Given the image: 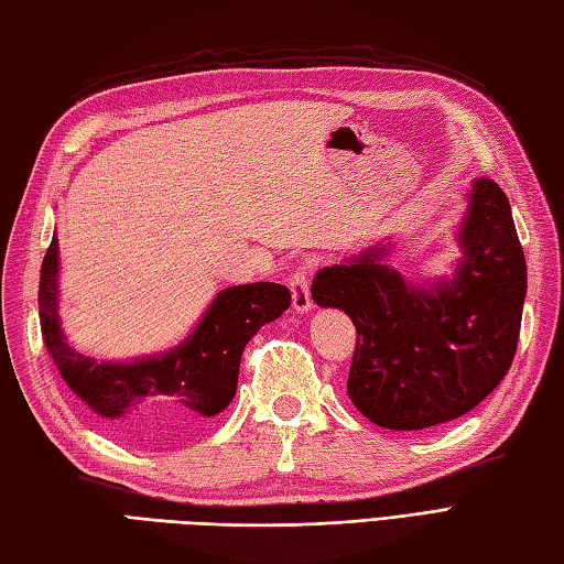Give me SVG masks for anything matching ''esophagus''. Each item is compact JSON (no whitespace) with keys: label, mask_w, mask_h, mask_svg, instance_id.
<instances>
[{"label":"esophagus","mask_w":564,"mask_h":564,"mask_svg":"<svg viewBox=\"0 0 564 564\" xmlns=\"http://www.w3.org/2000/svg\"><path fill=\"white\" fill-rule=\"evenodd\" d=\"M290 290H292V301H294V311L296 313H306L313 308V299H311V280H308V268L299 265L290 274Z\"/></svg>","instance_id":"1"}]
</instances>
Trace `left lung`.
<instances>
[{
  "label": "left lung",
  "instance_id": "1",
  "mask_svg": "<svg viewBox=\"0 0 564 564\" xmlns=\"http://www.w3.org/2000/svg\"><path fill=\"white\" fill-rule=\"evenodd\" d=\"M459 246L455 278L433 290L382 263V243L315 274V304L345 311L359 335L347 392L382 429L423 431L459 419L512 366L527 260L510 200L492 178H476L469 191Z\"/></svg>",
  "mask_w": 564,
  "mask_h": 564
}]
</instances>
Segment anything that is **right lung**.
Wrapping results in <instances>:
<instances>
[{
    "mask_svg": "<svg viewBox=\"0 0 564 564\" xmlns=\"http://www.w3.org/2000/svg\"><path fill=\"white\" fill-rule=\"evenodd\" d=\"M59 246L52 237L40 270V327L54 366L95 416L121 441L162 445L196 433L235 400L241 354L265 323L290 308L274 282L223 290L182 345L135 361H95L66 345L59 325Z\"/></svg>",
    "mask_w": 564,
    "mask_h": 564,
    "instance_id": "1",
    "label": "right lung"
}]
</instances>
